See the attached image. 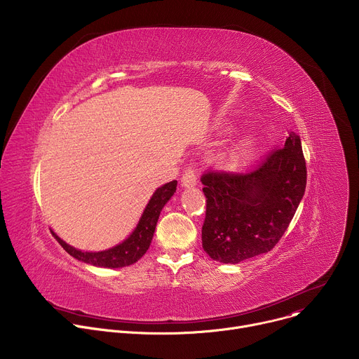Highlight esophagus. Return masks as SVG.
Masks as SVG:
<instances>
[{"mask_svg":"<svg viewBox=\"0 0 359 359\" xmlns=\"http://www.w3.org/2000/svg\"><path fill=\"white\" fill-rule=\"evenodd\" d=\"M196 183H197V176H196L194 169H191V168L186 169L183 176H182V187L191 189V187L196 186Z\"/></svg>","mask_w":359,"mask_h":359,"instance_id":"obj_1","label":"esophagus"}]
</instances>
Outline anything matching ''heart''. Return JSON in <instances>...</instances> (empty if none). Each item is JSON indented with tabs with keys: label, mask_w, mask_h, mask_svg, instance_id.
<instances>
[{
	"label": "heart",
	"mask_w": 359,
	"mask_h": 359,
	"mask_svg": "<svg viewBox=\"0 0 359 359\" xmlns=\"http://www.w3.org/2000/svg\"><path fill=\"white\" fill-rule=\"evenodd\" d=\"M257 147H259L257 137L251 133H247L238 137L236 142H233L231 146L223 153L220 158V165L226 170L237 172L251 162L255 151H257Z\"/></svg>",
	"instance_id": "obj_1"
}]
</instances>
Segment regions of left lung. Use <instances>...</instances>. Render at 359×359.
<instances>
[{"label":"left lung","mask_w":359,"mask_h":359,"mask_svg":"<svg viewBox=\"0 0 359 359\" xmlns=\"http://www.w3.org/2000/svg\"><path fill=\"white\" fill-rule=\"evenodd\" d=\"M206 219L203 250L210 259L238 264L269 252L283 237L302 200L306 168L301 139L290 132L283 149L274 150L251 173H206Z\"/></svg>","instance_id":"left-lung-1"}]
</instances>
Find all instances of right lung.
<instances>
[{
    "label": "right lung",
    "instance_id": "right-lung-1",
    "mask_svg": "<svg viewBox=\"0 0 359 359\" xmlns=\"http://www.w3.org/2000/svg\"><path fill=\"white\" fill-rule=\"evenodd\" d=\"M176 186L177 182L172 180L158 187L155 193L151 194L149 203L146 204V208L133 231L122 243L111 248L102 251H83L64 241L54 230L50 231H53L58 243L69 255H72L74 259L85 264L102 269H122L132 266L137 260H140L143 257V254L147 251L153 238V233H155L161 212L165 208V204L176 193Z\"/></svg>",
    "mask_w": 359,
    "mask_h": 359
}]
</instances>
